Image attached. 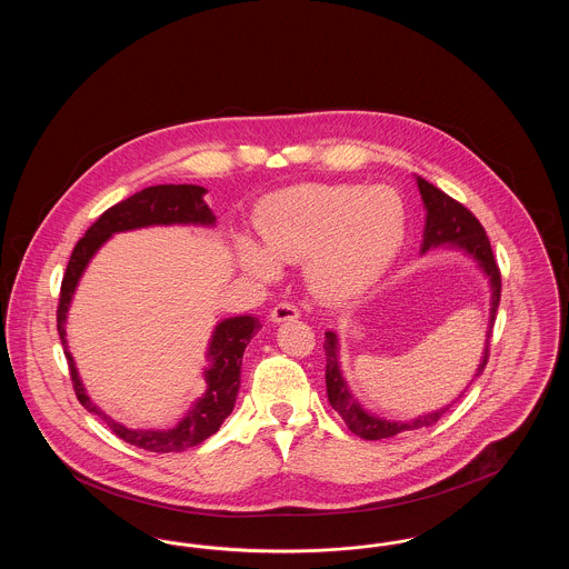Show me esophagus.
<instances>
[{"label":"esophagus","mask_w":569,"mask_h":569,"mask_svg":"<svg viewBox=\"0 0 569 569\" xmlns=\"http://www.w3.org/2000/svg\"><path fill=\"white\" fill-rule=\"evenodd\" d=\"M271 322L274 325H281V322H290V320H297L298 318V309L295 305H290V302H279V305H274L272 307Z\"/></svg>","instance_id":"1"}]
</instances>
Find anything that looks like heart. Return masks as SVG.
<instances>
[{
	"mask_svg": "<svg viewBox=\"0 0 569 569\" xmlns=\"http://www.w3.org/2000/svg\"><path fill=\"white\" fill-rule=\"evenodd\" d=\"M256 230L262 244L237 241L247 274L272 281L279 262L305 260V281L316 297L350 302L367 295L401 251L406 204L386 186L300 183L260 202Z\"/></svg>",
	"mask_w": 569,
	"mask_h": 569,
	"instance_id": "1",
	"label": "heart"
}]
</instances>
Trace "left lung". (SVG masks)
Wrapping results in <instances>:
<instances>
[{"label": "left lung", "instance_id": "8db88e82", "mask_svg": "<svg viewBox=\"0 0 569 569\" xmlns=\"http://www.w3.org/2000/svg\"><path fill=\"white\" fill-rule=\"evenodd\" d=\"M418 191L422 196V204L427 211L425 219V232H422V244H420V253L425 256L427 251L437 249V247H446V249H457L462 256H467L469 260L476 262V267L482 271L488 279V288H490V311H488L487 339H485V350L480 365L473 371V378L467 383V388L482 376L488 360V346H490V337H492V325H495V313L499 307V298H501V274L497 269V262L492 258V249L488 241L485 228L480 226V221L471 216L460 202L452 200L448 193L437 190L433 183H429L422 177H416ZM325 352H326V392H328V401L332 409L346 420L348 429L353 435H360L362 439H386L392 435L406 433V431H416V429H425L435 425L452 403H457L460 397L465 395V390L459 397L448 403V406L439 407L429 413H422L413 420L399 422V420H386L378 413H371L369 409L360 406V401L353 397L348 381L343 378V369H341V343L335 330H328L325 335Z\"/></svg>", "mask_w": 569, "mask_h": 569}]
</instances>
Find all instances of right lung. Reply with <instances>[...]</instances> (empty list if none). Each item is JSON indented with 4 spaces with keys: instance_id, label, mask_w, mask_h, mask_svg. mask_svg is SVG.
Returning a JSON list of instances; mask_svg holds the SVG:
<instances>
[{
    "instance_id": "obj_1",
    "label": "right lung",
    "mask_w": 569,
    "mask_h": 569,
    "mask_svg": "<svg viewBox=\"0 0 569 569\" xmlns=\"http://www.w3.org/2000/svg\"><path fill=\"white\" fill-rule=\"evenodd\" d=\"M207 190L200 186H151L134 196L121 200L98 217V221L84 232L81 241L74 247L68 269L61 281V297L57 309V332L61 337V346L70 365V376L74 383V392L81 406L104 420L112 433L136 448L149 452H183L209 439L219 431L221 422L232 413L237 395L241 388V365L244 348L253 339V335L262 328L256 316H234L217 322L209 348H207V367L202 378L207 381V390L196 403L186 411V416L170 429H128L126 425L112 420L96 406L82 383L77 362L68 350L66 322L72 305L74 292L79 288L82 274L87 271L93 256L102 249L110 237L119 232H130L151 226H202L216 228V216L204 202Z\"/></svg>"
}]
</instances>
